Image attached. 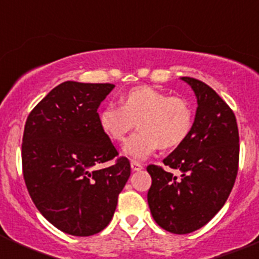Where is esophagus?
<instances>
[{"instance_id": "obj_1", "label": "esophagus", "mask_w": 259, "mask_h": 259, "mask_svg": "<svg viewBox=\"0 0 259 259\" xmlns=\"http://www.w3.org/2000/svg\"><path fill=\"white\" fill-rule=\"evenodd\" d=\"M131 168H132V171H140V170H143V164L139 163V162H136V161H132Z\"/></svg>"}]
</instances>
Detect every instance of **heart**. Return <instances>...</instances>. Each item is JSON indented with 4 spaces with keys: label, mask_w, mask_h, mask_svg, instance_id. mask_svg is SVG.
Returning a JSON list of instances; mask_svg holds the SVG:
<instances>
[{
    "label": "heart",
    "mask_w": 259,
    "mask_h": 259,
    "mask_svg": "<svg viewBox=\"0 0 259 259\" xmlns=\"http://www.w3.org/2000/svg\"><path fill=\"white\" fill-rule=\"evenodd\" d=\"M137 122L139 131L127 139L123 154L144 161L162 146L170 149L187 139L193 111L187 100L154 87L140 85L120 96V105L109 104L98 111V123L113 141H123Z\"/></svg>",
    "instance_id": "1"
}]
</instances>
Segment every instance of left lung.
<instances>
[{"label":"left lung","instance_id":"left-lung-1","mask_svg":"<svg viewBox=\"0 0 259 259\" xmlns=\"http://www.w3.org/2000/svg\"><path fill=\"white\" fill-rule=\"evenodd\" d=\"M193 89L197 110L192 130L163 159L148 166L152 185L148 203L155 223L171 233L185 235L209 223L223 207L239 168V130L235 114L207 84L182 77Z\"/></svg>","mask_w":259,"mask_h":259}]
</instances>
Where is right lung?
Segmentation results:
<instances>
[{
    "label": "right lung",
    "instance_id": "right-lung-1",
    "mask_svg": "<svg viewBox=\"0 0 259 259\" xmlns=\"http://www.w3.org/2000/svg\"><path fill=\"white\" fill-rule=\"evenodd\" d=\"M114 84L65 81L29 113L22 144L23 176L32 201L48 222L72 236L101 232L131 175L98 123L97 110Z\"/></svg>",
    "mask_w": 259,
    "mask_h": 259
}]
</instances>
